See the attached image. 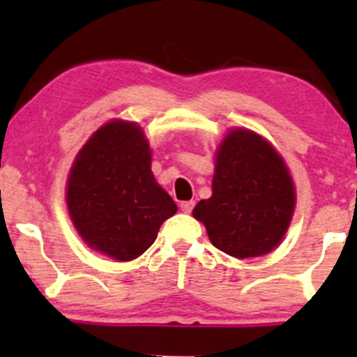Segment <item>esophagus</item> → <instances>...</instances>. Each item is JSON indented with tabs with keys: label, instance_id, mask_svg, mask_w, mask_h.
I'll return each mask as SVG.
<instances>
[{
	"label": "esophagus",
	"instance_id": "esophagus-1",
	"mask_svg": "<svg viewBox=\"0 0 357 357\" xmlns=\"http://www.w3.org/2000/svg\"><path fill=\"white\" fill-rule=\"evenodd\" d=\"M179 208H181L184 213H191L192 208H195V202H183L179 204Z\"/></svg>",
	"mask_w": 357,
	"mask_h": 357
}]
</instances>
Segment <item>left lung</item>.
I'll return each instance as SVG.
<instances>
[{
	"label": "left lung",
	"mask_w": 357,
	"mask_h": 357,
	"mask_svg": "<svg viewBox=\"0 0 357 357\" xmlns=\"http://www.w3.org/2000/svg\"><path fill=\"white\" fill-rule=\"evenodd\" d=\"M294 208L296 188L275 147L253 130L233 129L216 151L211 198L192 216L221 252L252 258L278 247Z\"/></svg>",
	"instance_id": "left-lung-1"
}]
</instances>
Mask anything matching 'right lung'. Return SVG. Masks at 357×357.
Instances as JSON below:
<instances>
[{
	"mask_svg": "<svg viewBox=\"0 0 357 357\" xmlns=\"http://www.w3.org/2000/svg\"><path fill=\"white\" fill-rule=\"evenodd\" d=\"M67 206L85 243L119 261L142 255L162 221L178 211L155 183L144 132L127 121L104 124L77 154Z\"/></svg>",
	"mask_w": 357,
	"mask_h": 357,
	"instance_id": "1",
	"label": "right lung"
}]
</instances>
